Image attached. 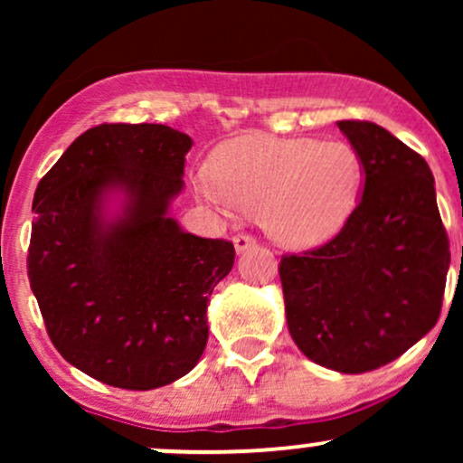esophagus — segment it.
Instances as JSON below:
<instances>
[{
    "label": "esophagus",
    "instance_id": "1",
    "mask_svg": "<svg viewBox=\"0 0 463 463\" xmlns=\"http://www.w3.org/2000/svg\"><path fill=\"white\" fill-rule=\"evenodd\" d=\"M232 243H235L237 252L241 254V252H246L248 248L257 246V239H254L252 235H248V232H237V235L232 237Z\"/></svg>",
    "mask_w": 463,
    "mask_h": 463
}]
</instances>
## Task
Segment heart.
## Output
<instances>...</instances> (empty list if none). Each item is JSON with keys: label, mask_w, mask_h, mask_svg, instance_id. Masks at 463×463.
Instances as JSON below:
<instances>
[{"label": "heart", "mask_w": 463, "mask_h": 463, "mask_svg": "<svg viewBox=\"0 0 463 463\" xmlns=\"http://www.w3.org/2000/svg\"><path fill=\"white\" fill-rule=\"evenodd\" d=\"M361 183L364 163L350 143L309 137H241L194 180L200 198L224 213L261 217L269 235L291 248L316 246L346 224Z\"/></svg>", "instance_id": "heart-1"}]
</instances>
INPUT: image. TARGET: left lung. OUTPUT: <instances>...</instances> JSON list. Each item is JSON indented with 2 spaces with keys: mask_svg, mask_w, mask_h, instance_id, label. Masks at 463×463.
Masks as SVG:
<instances>
[{
  "mask_svg": "<svg viewBox=\"0 0 463 463\" xmlns=\"http://www.w3.org/2000/svg\"><path fill=\"white\" fill-rule=\"evenodd\" d=\"M337 126L364 163V195L333 239L283 254L279 274L296 346L324 368L361 374L435 326L450 243L427 161L372 121Z\"/></svg>",
  "mask_w": 463,
  "mask_h": 463,
  "instance_id": "1",
  "label": "left lung"
}]
</instances>
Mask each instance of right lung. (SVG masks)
<instances>
[{
  "mask_svg": "<svg viewBox=\"0 0 463 463\" xmlns=\"http://www.w3.org/2000/svg\"><path fill=\"white\" fill-rule=\"evenodd\" d=\"M191 143L163 124H99L36 187L28 279L45 331L69 364L106 385L163 387L204 353L206 305L235 246L184 232L167 215ZM110 186L129 204L104 225Z\"/></svg>",
  "mask_w": 463,
  "mask_h": 463,
  "instance_id": "1",
  "label": "right lung"
}]
</instances>
